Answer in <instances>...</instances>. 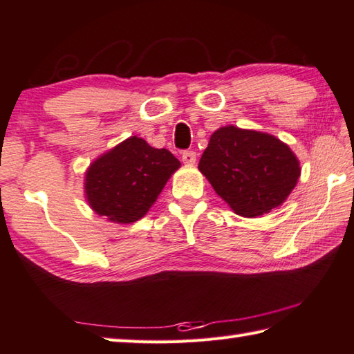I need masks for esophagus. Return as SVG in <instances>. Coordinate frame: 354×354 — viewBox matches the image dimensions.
Returning <instances> with one entry per match:
<instances>
[{"mask_svg":"<svg viewBox=\"0 0 354 354\" xmlns=\"http://www.w3.org/2000/svg\"><path fill=\"white\" fill-rule=\"evenodd\" d=\"M183 162L187 164V165H194L196 162L195 151H184L183 153Z\"/></svg>","mask_w":354,"mask_h":354,"instance_id":"esophagus-1","label":"esophagus"}]
</instances>
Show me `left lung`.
Instances as JSON below:
<instances>
[{"label": "left lung", "instance_id": "obj_1", "mask_svg": "<svg viewBox=\"0 0 354 354\" xmlns=\"http://www.w3.org/2000/svg\"><path fill=\"white\" fill-rule=\"evenodd\" d=\"M198 170L232 211L250 218L283 205L301 175L299 160L287 143L232 124L211 136Z\"/></svg>", "mask_w": 354, "mask_h": 354}]
</instances>
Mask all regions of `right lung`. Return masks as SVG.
Returning <instances> with one entry per match:
<instances>
[{
	"instance_id": "add662e5",
	"label": "right lung",
	"mask_w": 354,
	"mask_h": 354,
	"mask_svg": "<svg viewBox=\"0 0 354 354\" xmlns=\"http://www.w3.org/2000/svg\"><path fill=\"white\" fill-rule=\"evenodd\" d=\"M181 162L165 148L133 136L88 165L84 194L95 214L129 225L147 215Z\"/></svg>"
}]
</instances>
